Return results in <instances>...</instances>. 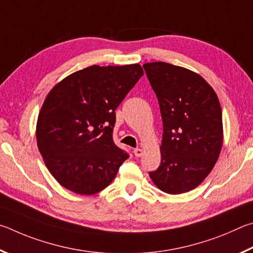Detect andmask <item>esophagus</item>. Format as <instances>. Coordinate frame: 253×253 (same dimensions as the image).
I'll return each mask as SVG.
<instances>
[{
  "instance_id": "1",
  "label": "esophagus",
  "mask_w": 253,
  "mask_h": 253,
  "mask_svg": "<svg viewBox=\"0 0 253 253\" xmlns=\"http://www.w3.org/2000/svg\"><path fill=\"white\" fill-rule=\"evenodd\" d=\"M133 153H134V156L135 157H141L143 154V150L142 149H139V148H136V149H134V151H133Z\"/></svg>"
}]
</instances>
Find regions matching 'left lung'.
I'll use <instances>...</instances> for the list:
<instances>
[{
	"label": "left lung",
	"instance_id": "8db88e82",
	"mask_svg": "<svg viewBox=\"0 0 253 253\" xmlns=\"http://www.w3.org/2000/svg\"><path fill=\"white\" fill-rule=\"evenodd\" d=\"M158 97L163 122L161 163L149 172L163 192L197 188L213 169L222 147V112L206 80L166 62L143 65Z\"/></svg>",
	"mask_w": 253,
	"mask_h": 253
}]
</instances>
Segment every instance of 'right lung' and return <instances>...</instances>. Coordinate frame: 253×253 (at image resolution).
I'll list each match as a JSON object with an SVG mask.
<instances>
[{"mask_svg": "<svg viewBox=\"0 0 253 253\" xmlns=\"http://www.w3.org/2000/svg\"><path fill=\"white\" fill-rule=\"evenodd\" d=\"M143 75L140 64L92 65L56 84L40 111L37 141L62 187L94 194L129 158L113 141L115 110Z\"/></svg>", "mask_w": 253, "mask_h": 253, "instance_id": "obj_1", "label": "right lung"}]
</instances>
